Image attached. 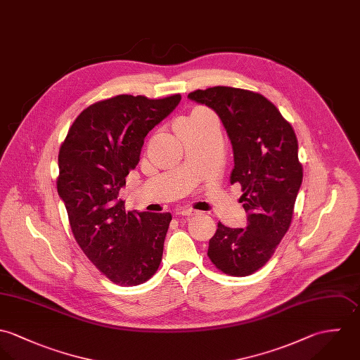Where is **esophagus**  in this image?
Wrapping results in <instances>:
<instances>
[{
	"mask_svg": "<svg viewBox=\"0 0 360 360\" xmlns=\"http://www.w3.org/2000/svg\"><path fill=\"white\" fill-rule=\"evenodd\" d=\"M178 214H181V216H196V214H199V212L198 210H193V209H188V207H182V209H179L178 210Z\"/></svg>",
	"mask_w": 360,
	"mask_h": 360,
	"instance_id": "34e87169",
	"label": "esophagus"
}]
</instances>
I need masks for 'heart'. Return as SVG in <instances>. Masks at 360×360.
<instances>
[{"instance_id": "b5f03b06", "label": "heart", "mask_w": 360, "mask_h": 360, "mask_svg": "<svg viewBox=\"0 0 360 360\" xmlns=\"http://www.w3.org/2000/svg\"><path fill=\"white\" fill-rule=\"evenodd\" d=\"M200 112H203V111H196V112H193V114H192V115H191V117H188V118H185V120H182V121H181V122H179V124H178V127H181V125H182V124H185V122H188V121H189V120H191V118H193V117H195V115H198V114H200Z\"/></svg>"}]
</instances>
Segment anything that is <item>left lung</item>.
Returning <instances> with one entry per match:
<instances>
[{
	"label": "left lung",
	"mask_w": 360,
	"mask_h": 360,
	"mask_svg": "<svg viewBox=\"0 0 360 360\" xmlns=\"http://www.w3.org/2000/svg\"><path fill=\"white\" fill-rule=\"evenodd\" d=\"M188 98L219 117L233 151L231 184H240V203L248 213L246 228L218 222L207 255L228 276H250L269 262L292 221L303 178L296 135L259 93L216 86L192 91Z\"/></svg>",
	"instance_id": "left-lung-1"
}]
</instances>
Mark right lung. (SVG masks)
Here are the masks:
<instances>
[{
	"mask_svg": "<svg viewBox=\"0 0 360 360\" xmlns=\"http://www.w3.org/2000/svg\"><path fill=\"white\" fill-rule=\"evenodd\" d=\"M181 94L150 100L121 94L80 112L60 148L57 189L73 236L89 260L121 287L143 284L158 269L169 213L125 212L120 191L147 134Z\"/></svg>",
	"mask_w": 360,
	"mask_h": 360,
	"instance_id": "add662e5",
	"label": "right lung"
}]
</instances>
